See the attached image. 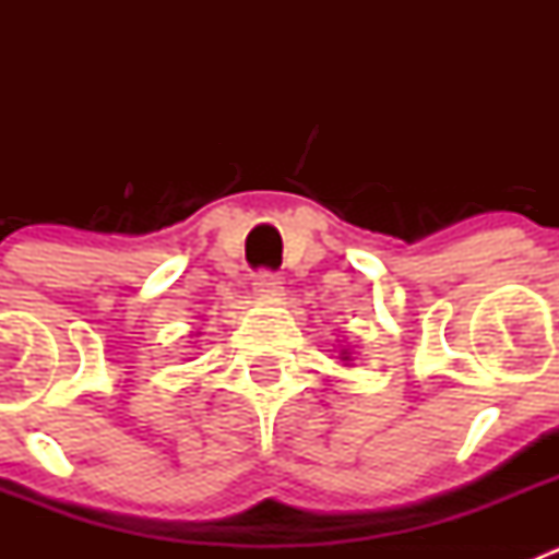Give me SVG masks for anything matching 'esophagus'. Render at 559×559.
Masks as SVG:
<instances>
[{
	"instance_id": "34e87169",
	"label": "esophagus",
	"mask_w": 559,
	"mask_h": 559,
	"mask_svg": "<svg viewBox=\"0 0 559 559\" xmlns=\"http://www.w3.org/2000/svg\"><path fill=\"white\" fill-rule=\"evenodd\" d=\"M253 295L264 302H275L284 297V281L275 273H257L253 275Z\"/></svg>"
}]
</instances>
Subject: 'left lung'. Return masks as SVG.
<instances>
[{
  "instance_id": "8db88e82",
  "label": "left lung",
  "mask_w": 559,
  "mask_h": 559,
  "mask_svg": "<svg viewBox=\"0 0 559 559\" xmlns=\"http://www.w3.org/2000/svg\"><path fill=\"white\" fill-rule=\"evenodd\" d=\"M341 359H343V362H352V348H348V346H343L341 348Z\"/></svg>"
}]
</instances>
